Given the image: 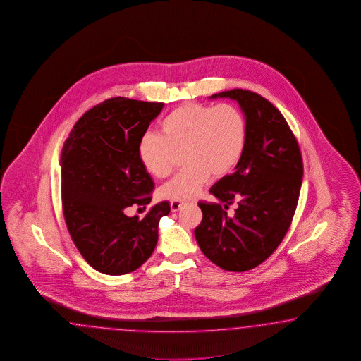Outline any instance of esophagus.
I'll use <instances>...</instances> for the list:
<instances>
[{
	"label": "esophagus",
	"mask_w": 361,
	"mask_h": 361,
	"mask_svg": "<svg viewBox=\"0 0 361 361\" xmlns=\"http://www.w3.org/2000/svg\"><path fill=\"white\" fill-rule=\"evenodd\" d=\"M187 202L185 200H173L171 203H170V207H171V211L173 212H178V211H180L183 207H185Z\"/></svg>",
	"instance_id": "esophagus-1"
}]
</instances>
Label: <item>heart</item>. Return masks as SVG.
<instances>
[{"instance_id":"heart-1","label":"heart","mask_w":361,"mask_h":361,"mask_svg":"<svg viewBox=\"0 0 361 361\" xmlns=\"http://www.w3.org/2000/svg\"><path fill=\"white\" fill-rule=\"evenodd\" d=\"M161 133L144 135L140 159L152 176L165 178L173 170L176 152L185 149L188 165L161 187V195L190 199L211 180L213 173L224 176L238 164L247 142V121L231 103H185L162 119Z\"/></svg>"}]
</instances>
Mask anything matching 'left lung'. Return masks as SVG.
I'll list each match as a JSON object with an SVG mask.
<instances>
[{
    "label": "left lung",
    "instance_id": "8db88e82",
    "mask_svg": "<svg viewBox=\"0 0 361 361\" xmlns=\"http://www.w3.org/2000/svg\"><path fill=\"white\" fill-rule=\"evenodd\" d=\"M211 98L238 102L247 121V142L235 171L209 190L220 203H199L203 220L195 238L216 266L243 272L263 263L287 234L302 183V157L287 121L266 98L242 89ZM234 202L238 208L229 215Z\"/></svg>",
    "mask_w": 361,
    "mask_h": 361
}]
</instances>
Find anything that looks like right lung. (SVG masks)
Listing matches in <instances>:
<instances>
[{"mask_svg": "<svg viewBox=\"0 0 361 361\" xmlns=\"http://www.w3.org/2000/svg\"><path fill=\"white\" fill-rule=\"evenodd\" d=\"M164 103L116 97L85 112L61 152V200L69 234L83 259L106 275H124L144 264L158 240V222L170 204L158 203L144 219L132 205L152 200L153 179L139 144Z\"/></svg>", "mask_w": 361, "mask_h": 361, "instance_id": "right-lung-1", "label": "right lung"}]
</instances>
